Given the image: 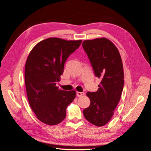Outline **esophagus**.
<instances>
[{
  "mask_svg": "<svg viewBox=\"0 0 151 151\" xmlns=\"http://www.w3.org/2000/svg\"><path fill=\"white\" fill-rule=\"evenodd\" d=\"M84 92H79V91H78V92H76V95H77V96H82L83 95H84Z\"/></svg>",
  "mask_w": 151,
  "mask_h": 151,
  "instance_id": "34e87169",
  "label": "esophagus"
}]
</instances>
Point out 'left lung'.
<instances>
[{"instance_id":"1","label":"left lung","mask_w":151,"mask_h":151,"mask_svg":"<svg viewBox=\"0 0 151 151\" xmlns=\"http://www.w3.org/2000/svg\"><path fill=\"white\" fill-rule=\"evenodd\" d=\"M82 46L95 76L101 80L98 90L86 93L90 105L83 110V115L91 124L101 127L112 117L122 93V61L117 48L106 38L85 40Z\"/></svg>"}]
</instances>
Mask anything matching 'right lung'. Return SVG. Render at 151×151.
I'll list each match as a JSON object with an SVG mask.
<instances>
[{"instance_id":"right-lung-1","label":"right lung","mask_w":151,"mask_h":151,"mask_svg":"<svg viewBox=\"0 0 151 151\" xmlns=\"http://www.w3.org/2000/svg\"><path fill=\"white\" fill-rule=\"evenodd\" d=\"M82 41L50 37L32 48L25 66V84L29 103L42 122L60 124L66 117V109L76 96L75 90L65 91L56 86L68 56Z\"/></svg>"}]
</instances>
